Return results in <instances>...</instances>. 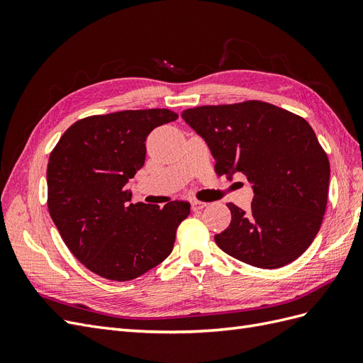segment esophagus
I'll return each instance as SVG.
<instances>
[{"instance_id": "esophagus-1", "label": "esophagus", "mask_w": 363, "mask_h": 363, "mask_svg": "<svg viewBox=\"0 0 363 363\" xmlns=\"http://www.w3.org/2000/svg\"><path fill=\"white\" fill-rule=\"evenodd\" d=\"M206 206H207V203H203V201H192L194 211H201V208H204Z\"/></svg>"}]
</instances>
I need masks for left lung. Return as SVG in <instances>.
I'll list each match as a JSON object with an SVG mask.
<instances>
[{
  "label": "left lung",
  "instance_id": "8db88e82",
  "mask_svg": "<svg viewBox=\"0 0 363 363\" xmlns=\"http://www.w3.org/2000/svg\"><path fill=\"white\" fill-rule=\"evenodd\" d=\"M218 175L242 172L252 184L250 211L228 203L232 223L215 242L248 265L274 269L309 248L325 213L330 163L306 119L265 101L186 108Z\"/></svg>",
  "mask_w": 363,
  "mask_h": 363
}]
</instances>
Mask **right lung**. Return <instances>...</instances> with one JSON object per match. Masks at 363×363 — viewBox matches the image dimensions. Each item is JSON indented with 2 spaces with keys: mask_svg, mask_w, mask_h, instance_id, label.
I'll return each mask as SVG.
<instances>
[{
  "mask_svg": "<svg viewBox=\"0 0 363 363\" xmlns=\"http://www.w3.org/2000/svg\"><path fill=\"white\" fill-rule=\"evenodd\" d=\"M179 115L168 108L87 116L48 160V211L72 255L107 280H133L167 259L191 204L130 203L125 184L145 163V140Z\"/></svg>",
  "mask_w": 363,
  "mask_h": 363,
  "instance_id": "right-lung-1",
  "label": "right lung"
}]
</instances>
